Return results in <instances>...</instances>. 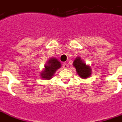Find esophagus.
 Listing matches in <instances>:
<instances>
[{
    "label": "esophagus",
    "mask_w": 122,
    "mask_h": 122,
    "mask_svg": "<svg viewBox=\"0 0 122 122\" xmlns=\"http://www.w3.org/2000/svg\"><path fill=\"white\" fill-rule=\"evenodd\" d=\"M68 67H69V65H68L67 63L63 64V68H64V69H68Z\"/></svg>",
    "instance_id": "1"
}]
</instances>
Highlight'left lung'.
<instances>
[{"label": "left lung", "instance_id": "8db88e82", "mask_svg": "<svg viewBox=\"0 0 122 122\" xmlns=\"http://www.w3.org/2000/svg\"><path fill=\"white\" fill-rule=\"evenodd\" d=\"M73 66L76 69L77 74L81 78L86 79L92 74V69L90 65H86L84 61L80 58V57H77L73 62Z\"/></svg>", "mask_w": 122, "mask_h": 122}]
</instances>
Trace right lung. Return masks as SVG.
Listing matches in <instances>:
<instances>
[{"mask_svg": "<svg viewBox=\"0 0 122 122\" xmlns=\"http://www.w3.org/2000/svg\"><path fill=\"white\" fill-rule=\"evenodd\" d=\"M61 64L57 59L51 57L44 65V69L40 73V76L44 80H50L55 74L56 71L61 68Z\"/></svg>", "mask_w": 122, "mask_h": 122, "instance_id": "right-lung-1", "label": "right lung"}]
</instances>
